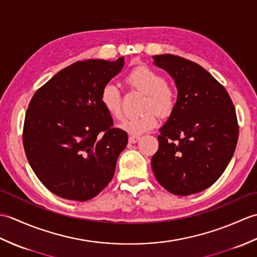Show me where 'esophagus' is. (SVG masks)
I'll return each instance as SVG.
<instances>
[{"mask_svg":"<svg viewBox=\"0 0 257 257\" xmlns=\"http://www.w3.org/2000/svg\"><path fill=\"white\" fill-rule=\"evenodd\" d=\"M139 139H140V137H137V136H130L128 140L130 144H136L137 141H139Z\"/></svg>","mask_w":257,"mask_h":257,"instance_id":"1","label":"esophagus"}]
</instances>
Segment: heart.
Masks as SVG:
<instances>
[{
    "label": "heart",
    "instance_id": "obj_1",
    "mask_svg": "<svg viewBox=\"0 0 257 257\" xmlns=\"http://www.w3.org/2000/svg\"><path fill=\"white\" fill-rule=\"evenodd\" d=\"M125 83L133 88L146 94L144 110L155 108L162 117H167L176 108V92L166 84V79L148 66H138L125 77ZM100 102L103 109L113 118H121V95L117 86L107 84L100 92ZM155 111V112H156ZM153 111H145L136 117L125 118L119 128L129 135L139 136L155 129L159 121L158 114Z\"/></svg>",
    "mask_w": 257,
    "mask_h": 257
}]
</instances>
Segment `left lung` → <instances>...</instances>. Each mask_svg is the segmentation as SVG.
Instances as JSON below:
<instances>
[{
    "instance_id": "8db88e82",
    "label": "left lung",
    "mask_w": 257,
    "mask_h": 257,
    "mask_svg": "<svg viewBox=\"0 0 257 257\" xmlns=\"http://www.w3.org/2000/svg\"><path fill=\"white\" fill-rule=\"evenodd\" d=\"M152 58L178 89L176 108L158 136L152 171L173 194L201 192L222 176L235 151V108L224 87L199 64L171 54Z\"/></svg>"
}]
</instances>
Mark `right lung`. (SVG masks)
Listing matches in <instances>:
<instances>
[{"instance_id": "1", "label": "right lung", "mask_w": 257, "mask_h": 257, "mask_svg": "<svg viewBox=\"0 0 257 257\" xmlns=\"http://www.w3.org/2000/svg\"><path fill=\"white\" fill-rule=\"evenodd\" d=\"M123 65V57L76 62L33 96L25 114L24 150L36 177L54 194L87 201L111 181L128 135L112 128L100 92Z\"/></svg>"}]
</instances>
